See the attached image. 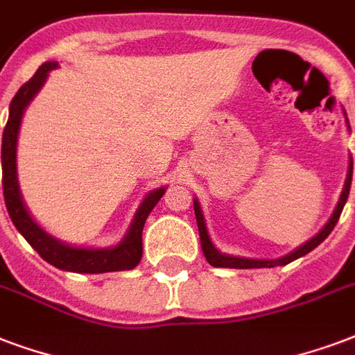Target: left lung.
Masks as SVG:
<instances>
[{"label": "left lung", "mask_w": 355, "mask_h": 355, "mask_svg": "<svg viewBox=\"0 0 355 355\" xmlns=\"http://www.w3.org/2000/svg\"><path fill=\"white\" fill-rule=\"evenodd\" d=\"M345 121L346 127L350 130V123H348V117L345 114ZM352 170H354V162L348 161V172H346V180H345V187H343V193L339 196V202L337 206L333 209L331 217L327 220L324 228L313 236V238L305 241L303 245H300L297 249H294L288 254H284L281 258H247V257H234V254H226V252H220V250L213 245L211 238H209V232H207L206 218H204V211L200 207L198 198H194V215H196V225H198V234H200V245H202V252L213 268H234V269H252V268H275V266H286V263L294 262L297 258L305 257L307 252H311L313 249H316L324 239L331 234V230L337 225V220L340 217V211L345 207L346 200H348V194H350V185H352Z\"/></svg>", "instance_id": "left-lung-1"}]
</instances>
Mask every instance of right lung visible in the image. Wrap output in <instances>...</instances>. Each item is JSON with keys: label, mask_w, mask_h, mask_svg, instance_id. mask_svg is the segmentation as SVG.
<instances>
[{"label": "right lung", "mask_w": 355, "mask_h": 355, "mask_svg": "<svg viewBox=\"0 0 355 355\" xmlns=\"http://www.w3.org/2000/svg\"><path fill=\"white\" fill-rule=\"evenodd\" d=\"M58 67H60L58 61L42 63L39 71L33 74V78L26 82L10 101L9 121L5 125L3 140H1L3 196L9 217L16 230L41 254L42 260L52 263L54 268L73 271V273H108V271L135 269L142 260V230L146 218L157 206V202L162 198V194L166 193V187L153 189L144 196L123 239L112 247H78L54 238L31 217L22 198V191L18 185V172H16V148H18V132L22 125L24 112L37 97V93L41 92L50 71Z\"/></svg>", "instance_id": "add662e5"}]
</instances>
